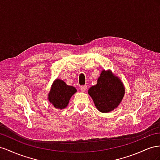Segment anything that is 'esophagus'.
<instances>
[{"label":"esophagus","mask_w":160,"mask_h":160,"mask_svg":"<svg viewBox=\"0 0 160 160\" xmlns=\"http://www.w3.org/2000/svg\"><path fill=\"white\" fill-rule=\"evenodd\" d=\"M80 90L82 91V92H84V91L87 89V86H81L80 87Z\"/></svg>","instance_id":"34e87169"}]
</instances>
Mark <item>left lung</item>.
<instances>
[{"label":"left lung","instance_id":"obj_1","mask_svg":"<svg viewBox=\"0 0 160 160\" xmlns=\"http://www.w3.org/2000/svg\"><path fill=\"white\" fill-rule=\"evenodd\" d=\"M125 86L121 79L111 70H102L97 84L90 87L88 94L94 105L103 113L112 111L119 105L125 95Z\"/></svg>","mask_w":160,"mask_h":160}]
</instances>
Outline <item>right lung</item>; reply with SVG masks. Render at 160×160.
I'll return each mask as SVG.
<instances>
[{"instance_id":"1","label":"right lung","mask_w":160,"mask_h":160,"mask_svg":"<svg viewBox=\"0 0 160 160\" xmlns=\"http://www.w3.org/2000/svg\"><path fill=\"white\" fill-rule=\"evenodd\" d=\"M76 92L74 86L67 85L64 81L57 78L51 86L48 98L54 108L62 110L68 106L70 99Z\"/></svg>"}]
</instances>
